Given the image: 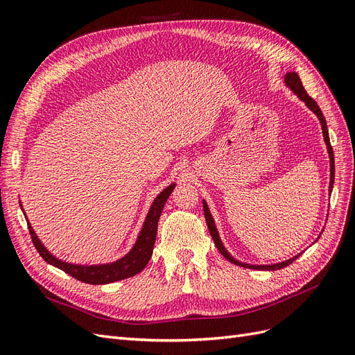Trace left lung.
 <instances>
[{
    "label": "left lung",
    "mask_w": 355,
    "mask_h": 355,
    "mask_svg": "<svg viewBox=\"0 0 355 355\" xmlns=\"http://www.w3.org/2000/svg\"><path fill=\"white\" fill-rule=\"evenodd\" d=\"M286 83H287L288 87L292 89V90L297 94V98H299L300 101H304V102L306 103L308 108L318 116V120H320V123H321V128H323V136H324V141H326V145H327V151H329V157H330V187H329V189L331 191V188H333V180H335V157H333V149H331V145H330L326 118H324L323 112H321V110H320V106L317 105V102H315L313 98H311V96L306 93V90L304 89L302 81H300L299 75H297L296 72H288V73L286 75ZM202 209H204V218H206L207 227H209V231H210V235H211V239H213L214 244H216L218 250L223 254V257H227V259H228L230 262H232V263H235V265L244 266V268H252V270H268V271H274V270H282V268L290 265V263H292L293 261H296L297 257H299V254H297V256L292 257V259H288V261L282 262V263H275V265H249V263H241V262H239V261H235L234 257H232L227 250H225V247H223V244H222V241H220V239H219V234H218V231H216V227H214V222H213V218H211V214H210V211H209L207 204L204 202V201H202Z\"/></svg>",
    "instance_id": "1"
}]
</instances>
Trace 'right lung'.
<instances>
[{
    "mask_svg": "<svg viewBox=\"0 0 355 355\" xmlns=\"http://www.w3.org/2000/svg\"><path fill=\"white\" fill-rule=\"evenodd\" d=\"M173 188H175V185L167 187L154 200L135 247L130 250V253L123 257V259L116 261L114 263L96 265V266H81V265H72V263L59 261L55 256H51L46 247L41 244L34 230H32L31 225L28 223L32 243H34L37 252L41 254L42 259H44L47 263L59 268V270H62V271H65L71 277L77 278L78 282L89 283V284H108V283H114L118 280H124V278H130V277L141 272L148 265L149 259H151L153 250H154V243L157 239V227H158L159 214H161V211H163L164 204H166L168 196L171 194V191H173Z\"/></svg>",
    "mask_w": 355,
    "mask_h": 355,
    "instance_id": "1",
    "label": "right lung"
}]
</instances>
